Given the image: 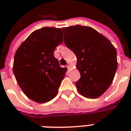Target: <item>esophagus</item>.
Returning a JSON list of instances; mask_svg holds the SVG:
<instances>
[{
	"instance_id": "esophagus-1",
	"label": "esophagus",
	"mask_w": 131,
	"mask_h": 131,
	"mask_svg": "<svg viewBox=\"0 0 131 131\" xmlns=\"http://www.w3.org/2000/svg\"><path fill=\"white\" fill-rule=\"evenodd\" d=\"M67 68H68V69H69L70 66L69 65H67Z\"/></svg>"
}]
</instances>
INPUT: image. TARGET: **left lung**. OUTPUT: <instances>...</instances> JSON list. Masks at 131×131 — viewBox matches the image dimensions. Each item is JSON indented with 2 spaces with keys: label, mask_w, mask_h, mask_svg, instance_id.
Listing matches in <instances>:
<instances>
[{
  "label": "left lung",
  "mask_w": 131,
  "mask_h": 131,
  "mask_svg": "<svg viewBox=\"0 0 131 131\" xmlns=\"http://www.w3.org/2000/svg\"><path fill=\"white\" fill-rule=\"evenodd\" d=\"M64 41L73 51L81 78L75 83L84 97L96 99L109 88L118 68L117 51L110 40L89 26L62 28Z\"/></svg>",
  "instance_id": "1"
}]
</instances>
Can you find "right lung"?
Listing matches in <instances>:
<instances>
[{
	"mask_svg": "<svg viewBox=\"0 0 131 131\" xmlns=\"http://www.w3.org/2000/svg\"><path fill=\"white\" fill-rule=\"evenodd\" d=\"M63 41L60 28L43 27L32 32L15 53L13 71L27 97L39 103L55 97L67 68L60 67L53 56Z\"/></svg>",
	"mask_w": 131,
	"mask_h": 131,
	"instance_id": "right-lung-1",
	"label": "right lung"
}]
</instances>
